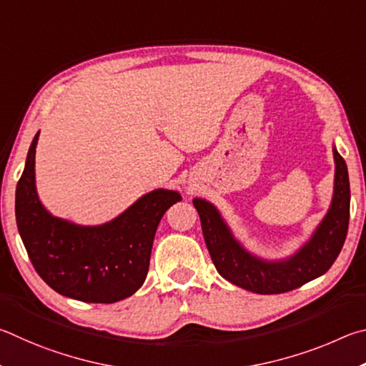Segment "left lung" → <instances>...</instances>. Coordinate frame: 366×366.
Listing matches in <instances>:
<instances>
[{"label": "left lung", "mask_w": 366, "mask_h": 366, "mask_svg": "<svg viewBox=\"0 0 366 366\" xmlns=\"http://www.w3.org/2000/svg\"><path fill=\"white\" fill-rule=\"evenodd\" d=\"M31 141L16 188V222L31 265L49 287L83 302L114 304L137 292L149 268L152 239L177 191L154 189L98 227H81L48 212L35 187Z\"/></svg>", "instance_id": "1"}]
</instances>
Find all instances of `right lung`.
I'll return each instance as SVG.
<instances>
[{"label": "right lung", "instance_id": "obj_1", "mask_svg": "<svg viewBox=\"0 0 366 366\" xmlns=\"http://www.w3.org/2000/svg\"><path fill=\"white\" fill-rule=\"evenodd\" d=\"M335 152V194L331 207L309 242L285 262H265L251 255L233 238L220 214L209 202L194 201L202 234L217 270L229 283L255 294H281L322 277L344 246L350 215V184L345 160Z\"/></svg>", "mask_w": 366, "mask_h": 366}]
</instances>
